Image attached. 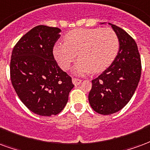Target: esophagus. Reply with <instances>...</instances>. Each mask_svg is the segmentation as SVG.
I'll return each instance as SVG.
<instances>
[{"mask_svg":"<svg viewBox=\"0 0 150 150\" xmlns=\"http://www.w3.org/2000/svg\"><path fill=\"white\" fill-rule=\"evenodd\" d=\"M72 81H73V83H74V86H78V85H80V84H81V80L74 77V78L72 79Z\"/></svg>","mask_w":150,"mask_h":150,"instance_id":"obj_1","label":"esophagus"}]
</instances>
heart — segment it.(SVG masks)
Returning <instances> with one entry per match:
<instances>
[{"label": "heart", "instance_id": "b5f03b06", "mask_svg": "<svg viewBox=\"0 0 150 150\" xmlns=\"http://www.w3.org/2000/svg\"><path fill=\"white\" fill-rule=\"evenodd\" d=\"M64 44H57L53 57L63 70H68L71 64L77 61L73 72L77 75L100 73L112 62L117 53L119 40L111 28L77 29L68 33Z\"/></svg>", "mask_w": 150, "mask_h": 150}]
</instances>
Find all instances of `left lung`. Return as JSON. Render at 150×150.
Instances as JSON below:
<instances>
[{"instance_id": "obj_1", "label": "left lung", "mask_w": 150, "mask_h": 150, "mask_svg": "<svg viewBox=\"0 0 150 150\" xmlns=\"http://www.w3.org/2000/svg\"><path fill=\"white\" fill-rule=\"evenodd\" d=\"M117 35L119 51L114 61L92 81L88 101L95 112L110 115L124 108L138 86L142 63L135 40L124 29L109 23Z\"/></svg>"}]
</instances>
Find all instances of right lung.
Returning a JSON list of instances; mask_svg holds the SVG:
<instances>
[{
  "label": "right lung",
  "mask_w": 150,
  "mask_h": 150,
  "mask_svg": "<svg viewBox=\"0 0 150 150\" xmlns=\"http://www.w3.org/2000/svg\"><path fill=\"white\" fill-rule=\"evenodd\" d=\"M60 33L58 28L36 26L18 40L12 52V85L23 104L38 115L50 117L62 112L74 87L52 53Z\"/></svg>",
  "instance_id": "right-lung-1"
}]
</instances>
